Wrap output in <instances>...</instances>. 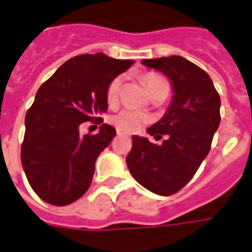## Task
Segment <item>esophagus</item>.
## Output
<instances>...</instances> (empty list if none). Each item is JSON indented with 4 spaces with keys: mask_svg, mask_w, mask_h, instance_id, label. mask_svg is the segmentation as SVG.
Segmentation results:
<instances>
[{
    "mask_svg": "<svg viewBox=\"0 0 252 252\" xmlns=\"http://www.w3.org/2000/svg\"><path fill=\"white\" fill-rule=\"evenodd\" d=\"M117 135H119V136H125V135H126V133L122 132L121 130H119V128H117Z\"/></svg>",
    "mask_w": 252,
    "mask_h": 252,
    "instance_id": "obj_1",
    "label": "esophagus"
}]
</instances>
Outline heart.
<instances>
[{"instance_id":"b5f03b06","label":"heart","mask_w":252,"mask_h":252,"mask_svg":"<svg viewBox=\"0 0 252 252\" xmlns=\"http://www.w3.org/2000/svg\"><path fill=\"white\" fill-rule=\"evenodd\" d=\"M144 81H145L150 95L159 92L160 90H165V88L170 90L168 79L165 77H162V75L157 74V73H148V74H145ZM122 82H124L122 75H117L108 83L106 91V98L110 104L115 103L119 99ZM148 120L149 117L145 113L136 110H131V108H124V110L119 111V112L113 113L110 117L111 124L115 125L116 127L124 131V132L139 131L148 122Z\"/></svg>"}]
</instances>
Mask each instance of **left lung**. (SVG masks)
<instances>
[{"instance_id": "1", "label": "left lung", "mask_w": 252, "mask_h": 252, "mask_svg": "<svg viewBox=\"0 0 252 252\" xmlns=\"http://www.w3.org/2000/svg\"><path fill=\"white\" fill-rule=\"evenodd\" d=\"M171 81L173 99L165 116L148 128L161 145L146 137L132 136L126 162L135 179L150 192L171 195L194 177L208 155L213 135L221 121V98L208 74L179 55L144 59Z\"/></svg>"}]
</instances>
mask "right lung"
Masks as SVG:
<instances>
[{
	"label": "right lung",
	"mask_w": 252,
	"mask_h": 252,
	"mask_svg": "<svg viewBox=\"0 0 252 252\" xmlns=\"http://www.w3.org/2000/svg\"><path fill=\"white\" fill-rule=\"evenodd\" d=\"M132 64L103 53L77 55L37 90L25 117L21 162L31 188L46 203L66 206L90 188L95 160L116 130L103 124L98 133L81 136L79 126L103 122L98 116L108 108V83Z\"/></svg>",
	"instance_id": "obj_1"
}]
</instances>
